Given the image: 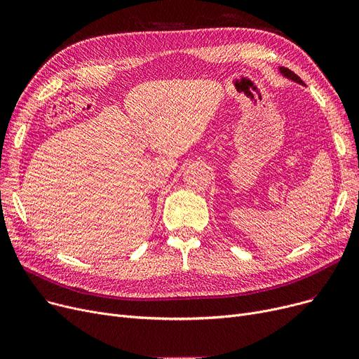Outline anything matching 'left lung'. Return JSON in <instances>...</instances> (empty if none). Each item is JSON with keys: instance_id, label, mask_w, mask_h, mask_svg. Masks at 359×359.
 <instances>
[{"instance_id": "obj_1", "label": "left lung", "mask_w": 359, "mask_h": 359, "mask_svg": "<svg viewBox=\"0 0 359 359\" xmlns=\"http://www.w3.org/2000/svg\"><path fill=\"white\" fill-rule=\"evenodd\" d=\"M279 72H280L282 75H285L287 79H290V80H292V81H295V83H298V84H304L303 80H301L297 74H294L291 69H288V68H285V67H280V68H279Z\"/></svg>"}]
</instances>
